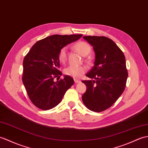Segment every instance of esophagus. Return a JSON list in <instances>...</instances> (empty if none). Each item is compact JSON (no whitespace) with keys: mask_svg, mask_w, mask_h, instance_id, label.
<instances>
[{"mask_svg":"<svg viewBox=\"0 0 148 148\" xmlns=\"http://www.w3.org/2000/svg\"><path fill=\"white\" fill-rule=\"evenodd\" d=\"M74 82H75V83H79V82H81V81H79V80H78V79H74Z\"/></svg>","mask_w":148,"mask_h":148,"instance_id":"34e87169","label":"esophagus"}]
</instances>
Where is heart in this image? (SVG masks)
Wrapping results in <instances>:
<instances>
[{"mask_svg":"<svg viewBox=\"0 0 148 148\" xmlns=\"http://www.w3.org/2000/svg\"><path fill=\"white\" fill-rule=\"evenodd\" d=\"M74 49L82 56H86L90 53L91 48L90 45L83 41H80L74 45ZM67 47L61 49L58 53V60L62 63L65 62L67 58ZM87 71L85 66H69L65 69L64 72L66 75L75 78L80 77Z\"/></svg>","mask_w":148,"mask_h":148,"instance_id":"heart-1","label":"heart"}]
</instances>
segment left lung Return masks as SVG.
I'll return each instance as SVG.
<instances>
[{"mask_svg": "<svg viewBox=\"0 0 148 148\" xmlns=\"http://www.w3.org/2000/svg\"><path fill=\"white\" fill-rule=\"evenodd\" d=\"M95 53L94 66L86 75L94 80L82 81L86 91L82 101L91 111L101 112L117 100L125 90L128 77L124 54L116 43L105 36H83Z\"/></svg>", "mask_w": 148, "mask_h": 148, "instance_id": "1", "label": "left lung"}]
</instances>
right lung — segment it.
Instances as JSON below:
<instances>
[{
	"label": "right lung",
	"mask_w": 148,
	"mask_h": 148,
	"mask_svg": "<svg viewBox=\"0 0 148 148\" xmlns=\"http://www.w3.org/2000/svg\"><path fill=\"white\" fill-rule=\"evenodd\" d=\"M82 36H48L38 41L25 56L22 80L30 100L36 107L43 110L54 108L73 85V78L69 75H64L63 79L54 81V78L62 74L58 70V53L61 49Z\"/></svg>",
	"instance_id": "right-lung-1"
}]
</instances>
